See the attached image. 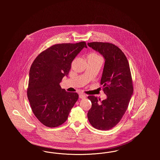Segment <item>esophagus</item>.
<instances>
[{
	"instance_id": "1",
	"label": "esophagus",
	"mask_w": 160,
	"mask_h": 160,
	"mask_svg": "<svg viewBox=\"0 0 160 160\" xmlns=\"http://www.w3.org/2000/svg\"><path fill=\"white\" fill-rule=\"evenodd\" d=\"M86 97V95L84 94V93H80L79 94V98L81 99H84Z\"/></svg>"
}]
</instances>
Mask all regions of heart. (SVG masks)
I'll use <instances>...</instances> for the list:
<instances>
[{"label": "heart", "mask_w": 160, "mask_h": 160, "mask_svg": "<svg viewBox=\"0 0 160 160\" xmlns=\"http://www.w3.org/2000/svg\"><path fill=\"white\" fill-rule=\"evenodd\" d=\"M92 54H95V55H98V54H95V53H92Z\"/></svg>", "instance_id": "obj_1"}]
</instances>
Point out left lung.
Here are the masks:
<instances>
[{
    "mask_svg": "<svg viewBox=\"0 0 160 160\" xmlns=\"http://www.w3.org/2000/svg\"><path fill=\"white\" fill-rule=\"evenodd\" d=\"M88 45L105 59L101 84L107 95L102 101L93 95L88 97L92 102L88 118L96 129H110L121 120L133 93L129 63L122 50L112 43L92 42Z\"/></svg>",
    "mask_w": 160,
    "mask_h": 160,
    "instance_id": "left-lung-1",
    "label": "left lung"
}]
</instances>
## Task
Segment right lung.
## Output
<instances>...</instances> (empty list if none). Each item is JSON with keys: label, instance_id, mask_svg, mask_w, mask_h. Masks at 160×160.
<instances>
[{"label": "right lung", "instance_id": "obj_1", "mask_svg": "<svg viewBox=\"0 0 160 160\" xmlns=\"http://www.w3.org/2000/svg\"><path fill=\"white\" fill-rule=\"evenodd\" d=\"M84 47V41L54 44L38 54L31 65L28 98L33 114L46 127L63 124L78 98L76 92L62 89L60 83Z\"/></svg>", "mask_w": 160, "mask_h": 160}]
</instances>
